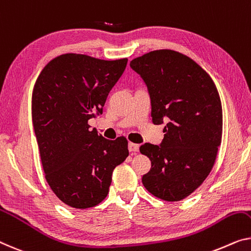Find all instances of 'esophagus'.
I'll use <instances>...</instances> for the list:
<instances>
[{"instance_id":"34e87169","label":"esophagus","mask_w":251,"mask_h":251,"mask_svg":"<svg viewBox=\"0 0 251 251\" xmlns=\"http://www.w3.org/2000/svg\"><path fill=\"white\" fill-rule=\"evenodd\" d=\"M128 150L130 152H137L138 150H140V145L136 143H132V142H130V143H128Z\"/></svg>"}]
</instances>
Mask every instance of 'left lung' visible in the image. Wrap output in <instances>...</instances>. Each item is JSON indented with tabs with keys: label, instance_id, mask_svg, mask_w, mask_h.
Wrapping results in <instances>:
<instances>
[{
	"label": "left lung",
	"instance_id": "8db88e82",
	"mask_svg": "<svg viewBox=\"0 0 251 251\" xmlns=\"http://www.w3.org/2000/svg\"><path fill=\"white\" fill-rule=\"evenodd\" d=\"M129 65L147 83L153 124L167 123L161 145H141L152 164L142 182L160 200L181 201L203 184L218 155L223 128L218 89L195 61L176 50L150 51Z\"/></svg>",
	"mask_w": 251,
	"mask_h": 251
}]
</instances>
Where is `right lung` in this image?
Returning a JSON list of instances; mask_svg holds the SVG:
<instances>
[{"label":"right lung","instance_id":"1","mask_svg":"<svg viewBox=\"0 0 251 251\" xmlns=\"http://www.w3.org/2000/svg\"><path fill=\"white\" fill-rule=\"evenodd\" d=\"M127 58L104 61L83 54L59 55L48 63L32 90L31 114L45 178L71 207H93L106 198L113 171L128 156V142L90 130L102 114Z\"/></svg>","mask_w":251,"mask_h":251}]
</instances>
